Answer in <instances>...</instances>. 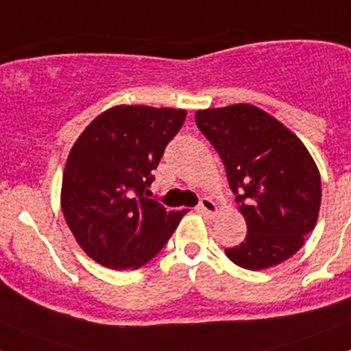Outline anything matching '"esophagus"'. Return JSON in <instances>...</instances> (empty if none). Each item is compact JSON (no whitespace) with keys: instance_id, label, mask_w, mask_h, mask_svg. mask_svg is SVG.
Here are the masks:
<instances>
[{"instance_id":"1","label":"esophagus","mask_w":351,"mask_h":351,"mask_svg":"<svg viewBox=\"0 0 351 351\" xmlns=\"http://www.w3.org/2000/svg\"><path fill=\"white\" fill-rule=\"evenodd\" d=\"M197 210L200 214H204V216H207V218H216V214H218V207H216V204H214L209 197H204L202 200H200Z\"/></svg>"}]
</instances>
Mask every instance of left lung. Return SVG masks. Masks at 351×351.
<instances>
[{
    "label": "left lung",
    "mask_w": 351,
    "mask_h": 351,
    "mask_svg": "<svg viewBox=\"0 0 351 351\" xmlns=\"http://www.w3.org/2000/svg\"><path fill=\"white\" fill-rule=\"evenodd\" d=\"M246 219L244 243L225 250L250 271L280 265L302 247L322 202L320 172L295 133L262 108L235 104L195 112Z\"/></svg>",
    "instance_id": "left-lung-1"
}]
</instances>
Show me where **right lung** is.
<instances>
[{
  "label": "right lung",
  "instance_id": "right-lung-1",
  "mask_svg": "<svg viewBox=\"0 0 351 351\" xmlns=\"http://www.w3.org/2000/svg\"><path fill=\"white\" fill-rule=\"evenodd\" d=\"M184 108L116 105L71 145L61 182L64 221L86 255L108 269H138L184 216L144 197Z\"/></svg>",
  "mask_w": 351,
  "mask_h": 351
}]
</instances>
